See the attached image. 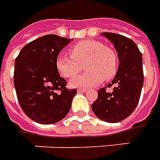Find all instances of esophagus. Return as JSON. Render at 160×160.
I'll list each match as a JSON object with an SVG mask.
<instances>
[{
  "label": "esophagus",
  "mask_w": 160,
  "mask_h": 160,
  "mask_svg": "<svg viewBox=\"0 0 160 160\" xmlns=\"http://www.w3.org/2000/svg\"><path fill=\"white\" fill-rule=\"evenodd\" d=\"M78 93H83V92H85L86 91V89H78Z\"/></svg>",
  "instance_id": "1"
}]
</instances>
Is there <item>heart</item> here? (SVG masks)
<instances>
[{
    "mask_svg": "<svg viewBox=\"0 0 160 160\" xmlns=\"http://www.w3.org/2000/svg\"><path fill=\"white\" fill-rule=\"evenodd\" d=\"M70 55L59 54L55 64L61 76L73 78L83 69L88 71L75 77L71 81L72 87L87 88L110 80L118 71V56L114 50L96 40H83L71 46Z\"/></svg>",
    "mask_w": 160,
    "mask_h": 160,
    "instance_id": "heart-1",
    "label": "heart"
}]
</instances>
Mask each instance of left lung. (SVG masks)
<instances>
[{
	"label": "left lung",
	"instance_id": "left-lung-1",
	"mask_svg": "<svg viewBox=\"0 0 160 160\" xmlns=\"http://www.w3.org/2000/svg\"><path fill=\"white\" fill-rule=\"evenodd\" d=\"M113 43L118 53L119 67L115 78L98 90V97L91 105L94 114L104 122L115 123L128 118L135 109L143 86L142 55L132 39L114 32H102ZM114 85L113 91H106Z\"/></svg>",
	"mask_w": 160,
	"mask_h": 160
}]
</instances>
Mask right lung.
I'll return each instance as SVG.
<instances>
[{
    "label": "right lung",
    "mask_w": 160,
    "mask_h": 160,
    "mask_svg": "<svg viewBox=\"0 0 160 160\" xmlns=\"http://www.w3.org/2000/svg\"><path fill=\"white\" fill-rule=\"evenodd\" d=\"M71 39L45 35L27 44L14 62L13 83L20 107L29 118L40 124H53L70 111L77 89L66 88L55 61Z\"/></svg>",
    "instance_id": "1"
}]
</instances>
